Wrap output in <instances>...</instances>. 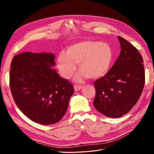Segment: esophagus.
Instances as JSON below:
<instances>
[{
	"label": "esophagus",
	"instance_id": "obj_1",
	"mask_svg": "<svg viewBox=\"0 0 154 154\" xmlns=\"http://www.w3.org/2000/svg\"><path fill=\"white\" fill-rule=\"evenodd\" d=\"M82 87V85H75L74 86V91H78L79 90L81 89Z\"/></svg>",
	"mask_w": 154,
	"mask_h": 154
}]
</instances>
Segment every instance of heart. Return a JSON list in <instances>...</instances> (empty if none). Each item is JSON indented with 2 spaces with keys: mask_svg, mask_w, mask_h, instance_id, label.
Returning a JSON list of instances; mask_svg holds the SVG:
<instances>
[{
  "mask_svg": "<svg viewBox=\"0 0 154 154\" xmlns=\"http://www.w3.org/2000/svg\"><path fill=\"white\" fill-rule=\"evenodd\" d=\"M114 60V54L110 46L100 41L86 40L70 45L66 54L60 53L57 59V67L62 76L71 78L78 64L81 71L76 78L87 77L96 80L105 76L109 72Z\"/></svg>",
  "mask_w": 154,
  "mask_h": 154,
  "instance_id": "1",
  "label": "heart"
}]
</instances>
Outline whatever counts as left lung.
I'll list each match as a JSON object with an SVG mask.
<instances>
[{
  "label": "left lung",
  "instance_id": "left-lung-1",
  "mask_svg": "<svg viewBox=\"0 0 154 154\" xmlns=\"http://www.w3.org/2000/svg\"><path fill=\"white\" fill-rule=\"evenodd\" d=\"M120 54L109 72L94 82L95 109L109 118H120L136 104L143 92L145 72L142 56L127 40L118 36Z\"/></svg>",
  "mask_w": 154,
  "mask_h": 154
}]
</instances>
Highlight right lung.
I'll use <instances>...</instances> for the list:
<instances>
[{
	"instance_id": "1",
	"label": "right lung",
	"mask_w": 154,
	"mask_h": 154,
	"mask_svg": "<svg viewBox=\"0 0 154 154\" xmlns=\"http://www.w3.org/2000/svg\"><path fill=\"white\" fill-rule=\"evenodd\" d=\"M51 53L25 52L12 59L10 87L18 108L32 122H58L66 114L74 93L71 82L60 76L53 67Z\"/></svg>"
}]
</instances>
